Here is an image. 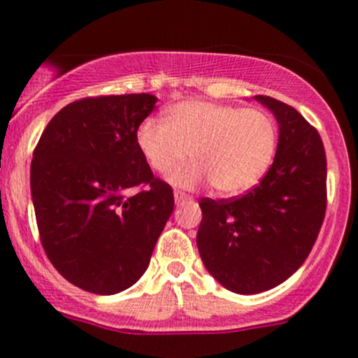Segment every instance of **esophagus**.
Masks as SVG:
<instances>
[{
    "mask_svg": "<svg viewBox=\"0 0 358 358\" xmlns=\"http://www.w3.org/2000/svg\"><path fill=\"white\" fill-rule=\"evenodd\" d=\"M173 201H176V206H182V204L194 202V199L189 197V195L181 194V192H176V194H173Z\"/></svg>",
    "mask_w": 358,
    "mask_h": 358,
    "instance_id": "obj_1",
    "label": "esophagus"
}]
</instances>
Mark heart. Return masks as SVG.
<instances>
[{"mask_svg":"<svg viewBox=\"0 0 358 358\" xmlns=\"http://www.w3.org/2000/svg\"><path fill=\"white\" fill-rule=\"evenodd\" d=\"M278 131L273 116L260 109L185 100L170 107L164 123L148 118L136 131V145L152 170L172 172L179 188L208 179L218 195H238L258 185L273 163Z\"/></svg>","mask_w":358,"mask_h":358,"instance_id":"1","label":"heart"}]
</instances>
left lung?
<instances>
[{
    "mask_svg": "<svg viewBox=\"0 0 358 358\" xmlns=\"http://www.w3.org/2000/svg\"><path fill=\"white\" fill-rule=\"evenodd\" d=\"M278 122V148L260 185L229 201L202 199L197 248L208 273L236 294H260L306 260L327 210L321 136L294 107L255 96Z\"/></svg>",
    "mask_w": 358,
    "mask_h": 358,
    "instance_id": "left-lung-1",
    "label": "left lung"
}]
</instances>
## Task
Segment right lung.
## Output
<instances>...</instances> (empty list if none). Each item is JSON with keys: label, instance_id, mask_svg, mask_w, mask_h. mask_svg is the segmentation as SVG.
I'll return each mask as SVG.
<instances>
[{"label": "right lung", "instance_id": "add662e5", "mask_svg": "<svg viewBox=\"0 0 358 358\" xmlns=\"http://www.w3.org/2000/svg\"><path fill=\"white\" fill-rule=\"evenodd\" d=\"M156 102L147 93L77 100L50 120L34 150L41 242L78 289L110 296L134 285L172 215V188L154 177L136 145Z\"/></svg>", "mask_w": 358, "mask_h": 358}]
</instances>
